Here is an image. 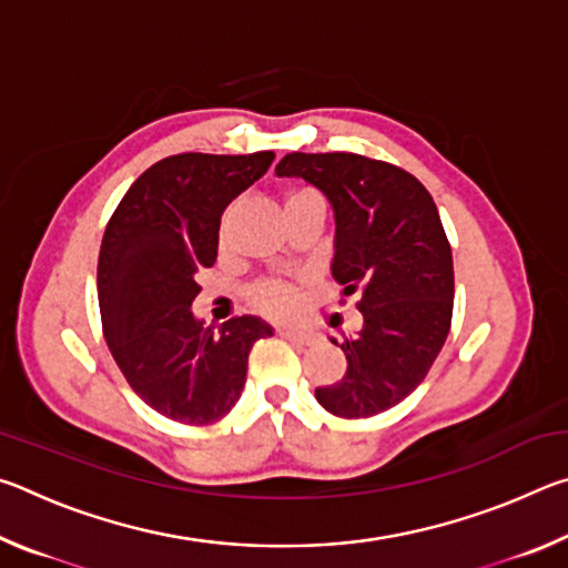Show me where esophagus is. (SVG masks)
I'll use <instances>...</instances> for the list:
<instances>
[{
    "mask_svg": "<svg viewBox=\"0 0 568 568\" xmlns=\"http://www.w3.org/2000/svg\"><path fill=\"white\" fill-rule=\"evenodd\" d=\"M277 333H281L283 338L293 341V343H301V345H307V343L315 341V335L311 331H305V328H277Z\"/></svg>",
    "mask_w": 568,
    "mask_h": 568,
    "instance_id": "obj_1",
    "label": "esophagus"
}]
</instances>
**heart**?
<instances>
[{"label": "heart", "mask_w": 568, "mask_h": 568, "mask_svg": "<svg viewBox=\"0 0 568 568\" xmlns=\"http://www.w3.org/2000/svg\"><path fill=\"white\" fill-rule=\"evenodd\" d=\"M315 195L313 190H305V187H287L285 190V205L287 203H295V200H303V197H311ZM253 301L257 307H263L265 313L271 315H287L295 307L297 303V295L291 285L285 283H277V281H271V283H263L255 287L253 293Z\"/></svg>", "instance_id": "obj_1"}]
</instances>
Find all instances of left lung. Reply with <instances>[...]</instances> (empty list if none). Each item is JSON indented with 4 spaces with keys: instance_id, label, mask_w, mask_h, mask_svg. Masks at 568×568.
Masks as SVG:
<instances>
[{
    "instance_id": "1",
    "label": "left lung",
    "mask_w": 568,
    "mask_h": 568,
    "mask_svg": "<svg viewBox=\"0 0 568 568\" xmlns=\"http://www.w3.org/2000/svg\"><path fill=\"white\" fill-rule=\"evenodd\" d=\"M275 172L331 200L333 277L361 295V333L335 343L345 376L315 398L338 418L378 416L420 386L450 331L454 257L434 197L410 172L355 152H291Z\"/></svg>"
}]
</instances>
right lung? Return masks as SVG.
<instances>
[{
    "label": "right lung",
    "instance_id": "right-lung-1",
    "mask_svg": "<svg viewBox=\"0 0 568 568\" xmlns=\"http://www.w3.org/2000/svg\"><path fill=\"white\" fill-rule=\"evenodd\" d=\"M273 152L160 160L132 182L104 227L98 297L104 341L130 388L162 416L207 426L245 388L247 355L273 331L253 315L220 333L192 318L197 275L217 261L220 215L263 178Z\"/></svg>",
    "mask_w": 568,
    "mask_h": 568
}]
</instances>
